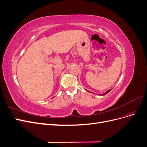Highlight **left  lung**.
<instances>
[{
  "mask_svg": "<svg viewBox=\"0 0 147 147\" xmlns=\"http://www.w3.org/2000/svg\"><path fill=\"white\" fill-rule=\"evenodd\" d=\"M111 90H108L107 91H106L105 93H104V94H102L101 95H102V96H104V95H105L106 94H107V93H108L109 92H110ZM87 91H88V90H87ZM88 91V92H91V91Z\"/></svg>",
  "mask_w": 147,
  "mask_h": 147,
  "instance_id": "8db88e82",
  "label": "left lung"
}]
</instances>
